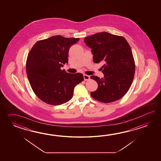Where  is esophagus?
I'll return each instance as SVG.
<instances>
[{
	"instance_id": "esophagus-1",
	"label": "esophagus",
	"mask_w": 161,
	"mask_h": 161,
	"mask_svg": "<svg viewBox=\"0 0 161 161\" xmlns=\"http://www.w3.org/2000/svg\"><path fill=\"white\" fill-rule=\"evenodd\" d=\"M83 78H84V80H88L90 79V76L84 74V75H83Z\"/></svg>"
}]
</instances>
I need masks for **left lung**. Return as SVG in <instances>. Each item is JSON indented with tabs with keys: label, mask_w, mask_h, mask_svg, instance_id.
<instances>
[{
	"label": "left lung",
	"mask_w": 161,
	"mask_h": 161,
	"mask_svg": "<svg viewBox=\"0 0 161 161\" xmlns=\"http://www.w3.org/2000/svg\"><path fill=\"white\" fill-rule=\"evenodd\" d=\"M84 42L92 49L94 62L103 63V78L90 77L98 86L91 96L104 103L121 98L130 88L135 70L132 52L127 40L104 31L85 38Z\"/></svg>",
	"instance_id": "8db88e82"
}]
</instances>
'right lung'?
I'll use <instances>...</instances> for the list:
<instances>
[{"label": "right lung", "mask_w": 161, "mask_h": 161, "mask_svg": "<svg viewBox=\"0 0 161 161\" xmlns=\"http://www.w3.org/2000/svg\"><path fill=\"white\" fill-rule=\"evenodd\" d=\"M79 40L54 36L37 41L29 52L27 78L36 95L44 103L59 105L68 102L75 87L84 80L80 73L69 74L60 69L68 63L69 49Z\"/></svg>", "instance_id": "1"}]
</instances>
